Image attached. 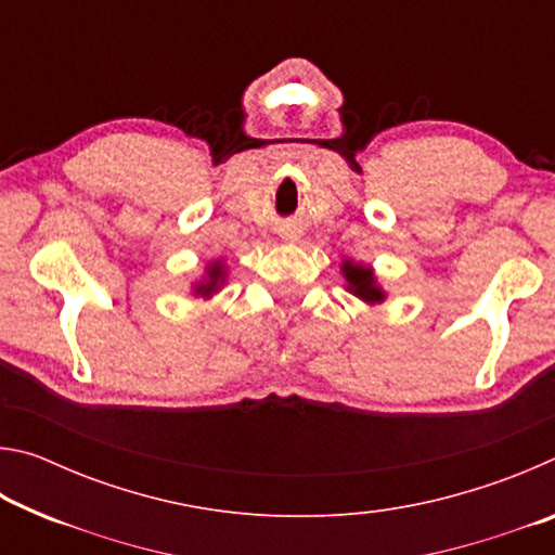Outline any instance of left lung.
Masks as SVG:
<instances>
[{
    "label": "left lung",
    "instance_id": "obj_1",
    "mask_svg": "<svg viewBox=\"0 0 555 555\" xmlns=\"http://www.w3.org/2000/svg\"><path fill=\"white\" fill-rule=\"evenodd\" d=\"M340 274L345 279V288L350 291L354 298H360L364 306L377 308L387 300V291L379 284L377 274L364 261H354L352 257H345L340 264Z\"/></svg>",
    "mask_w": 555,
    "mask_h": 555
}]
</instances>
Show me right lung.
I'll return each instance as SVG.
<instances>
[{
	"mask_svg": "<svg viewBox=\"0 0 555 555\" xmlns=\"http://www.w3.org/2000/svg\"><path fill=\"white\" fill-rule=\"evenodd\" d=\"M228 274L230 269L224 264L222 257L208 261L203 269V274L191 284V296L210 300L215 294H220L224 284H228Z\"/></svg>",
	"mask_w": 555,
	"mask_h": 555,
	"instance_id": "1",
	"label": "right lung"
}]
</instances>
